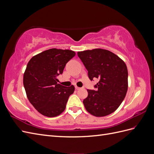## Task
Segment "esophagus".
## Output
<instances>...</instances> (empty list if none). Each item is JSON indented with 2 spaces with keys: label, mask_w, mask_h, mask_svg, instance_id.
I'll use <instances>...</instances> for the list:
<instances>
[{
  "label": "esophagus",
  "mask_w": 154,
  "mask_h": 154,
  "mask_svg": "<svg viewBox=\"0 0 154 154\" xmlns=\"http://www.w3.org/2000/svg\"><path fill=\"white\" fill-rule=\"evenodd\" d=\"M75 88H76V90H80L81 88H80V87H77V86H75Z\"/></svg>",
  "instance_id": "1"
}]
</instances>
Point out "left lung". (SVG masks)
I'll return each mask as SVG.
<instances>
[{
	"label": "left lung",
	"mask_w": 154,
	"mask_h": 154,
	"mask_svg": "<svg viewBox=\"0 0 154 154\" xmlns=\"http://www.w3.org/2000/svg\"><path fill=\"white\" fill-rule=\"evenodd\" d=\"M88 71V78H99L96 91L87 90L83 100L85 109L96 117L109 115L117 109L128 90V70L123 60L111 51L94 49L78 52Z\"/></svg>",
	"instance_id": "1"
}]
</instances>
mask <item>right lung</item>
Listing matches in <instances>:
<instances>
[{
	"mask_svg": "<svg viewBox=\"0 0 154 154\" xmlns=\"http://www.w3.org/2000/svg\"><path fill=\"white\" fill-rule=\"evenodd\" d=\"M75 54L71 50L50 49L34 56L27 63L23 83L27 98L41 114L56 117L66 109L74 87L57 83V76Z\"/></svg>",
	"mask_w": 154,
	"mask_h": 154,
	"instance_id": "right-lung-1",
	"label": "right lung"
}]
</instances>
